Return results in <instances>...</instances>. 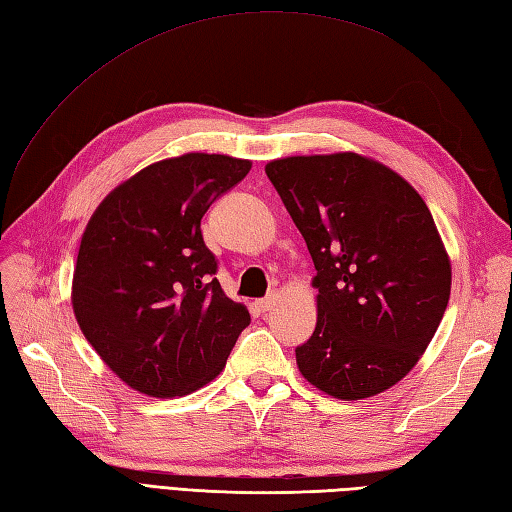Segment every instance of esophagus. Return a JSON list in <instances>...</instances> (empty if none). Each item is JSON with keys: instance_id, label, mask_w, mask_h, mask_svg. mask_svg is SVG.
Masks as SVG:
<instances>
[{"instance_id": "obj_1", "label": "esophagus", "mask_w": 512, "mask_h": 512, "mask_svg": "<svg viewBox=\"0 0 512 512\" xmlns=\"http://www.w3.org/2000/svg\"><path fill=\"white\" fill-rule=\"evenodd\" d=\"M276 302H278V293H269L267 297H263V299H258V308L263 310V313H269V310H273L276 308Z\"/></svg>"}]
</instances>
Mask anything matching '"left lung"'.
Listing matches in <instances>:
<instances>
[{
    "label": "left lung",
    "mask_w": 512,
    "mask_h": 512,
    "mask_svg": "<svg viewBox=\"0 0 512 512\" xmlns=\"http://www.w3.org/2000/svg\"><path fill=\"white\" fill-rule=\"evenodd\" d=\"M313 256L317 328L295 347L302 376L363 400L417 365L450 299L452 267L421 195L352 152L265 167Z\"/></svg>",
    "instance_id": "8db88e82"
}]
</instances>
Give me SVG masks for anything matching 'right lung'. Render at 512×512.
Listing matches in <instances>:
<instances>
[{
  "mask_svg": "<svg viewBox=\"0 0 512 512\" xmlns=\"http://www.w3.org/2000/svg\"><path fill=\"white\" fill-rule=\"evenodd\" d=\"M252 162L184 154L154 162L112 191L84 230L73 313L86 341L132 389L197 391L219 376L249 326L215 278L202 217Z\"/></svg>",
  "mask_w": 512,
  "mask_h": 512,
  "instance_id": "1",
  "label": "right lung"
}]
</instances>
